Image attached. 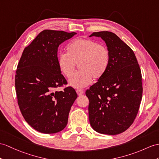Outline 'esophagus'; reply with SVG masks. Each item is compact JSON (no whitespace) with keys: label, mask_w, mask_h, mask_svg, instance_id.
Here are the masks:
<instances>
[{"label":"esophagus","mask_w":159,"mask_h":159,"mask_svg":"<svg viewBox=\"0 0 159 159\" xmlns=\"http://www.w3.org/2000/svg\"><path fill=\"white\" fill-rule=\"evenodd\" d=\"M77 94L78 96H81V95H83L84 94V91L82 90H76Z\"/></svg>","instance_id":"obj_1"}]
</instances>
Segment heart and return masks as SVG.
<instances>
[{
    "label": "heart",
    "instance_id": "b5f03b06",
    "mask_svg": "<svg viewBox=\"0 0 159 159\" xmlns=\"http://www.w3.org/2000/svg\"><path fill=\"white\" fill-rule=\"evenodd\" d=\"M110 52L104 45L90 39L76 38L67 47V53L58 55L57 64L62 74L70 77L74 71L75 64L79 63L80 71L69 80V85L81 89L92 82L93 77H101L109 67Z\"/></svg>",
    "mask_w": 159,
    "mask_h": 159
}]
</instances>
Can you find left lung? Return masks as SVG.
I'll use <instances>...</instances> for the list:
<instances>
[{"label":"left lung","instance_id":"obj_1","mask_svg":"<svg viewBox=\"0 0 159 159\" xmlns=\"http://www.w3.org/2000/svg\"><path fill=\"white\" fill-rule=\"evenodd\" d=\"M101 38L110 52L105 73L86 92L89 99V121L97 132L119 134L132 124L142 96L141 70L131 48L115 34L92 33Z\"/></svg>","mask_w":159,"mask_h":159}]
</instances>
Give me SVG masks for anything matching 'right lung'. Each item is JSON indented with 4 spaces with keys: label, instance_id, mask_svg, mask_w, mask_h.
<instances>
[{
    "label": "right lung",
    "instance_id": "1",
    "mask_svg": "<svg viewBox=\"0 0 159 159\" xmlns=\"http://www.w3.org/2000/svg\"><path fill=\"white\" fill-rule=\"evenodd\" d=\"M76 32L45 30L25 48L15 75V90L19 109L25 121L43 134L63 130L69 111L77 97L75 90L67 87L57 64V50L61 44Z\"/></svg>",
    "mask_w": 159,
    "mask_h": 159
}]
</instances>
